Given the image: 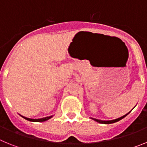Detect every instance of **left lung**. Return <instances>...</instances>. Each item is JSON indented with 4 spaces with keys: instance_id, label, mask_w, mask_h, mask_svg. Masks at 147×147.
<instances>
[{
    "instance_id": "left-lung-1",
    "label": "left lung",
    "mask_w": 147,
    "mask_h": 147,
    "mask_svg": "<svg viewBox=\"0 0 147 147\" xmlns=\"http://www.w3.org/2000/svg\"><path fill=\"white\" fill-rule=\"evenodd\" d=\"M129 113H127L126 115H123V116H121V117L120 118H118V119H114V120H110V121H103V120H99V119H93V118H91L93 120L96 121L98 122V123H100V124H113V123H115V122H117L121 120L122 119H124L125 116H127L128 114H129Z\"/></svg>"
}]
</instances>
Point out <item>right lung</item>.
<instances>
[{
    "instance_id": "add662e5",
    "label": "right lung",
    "mask_w": 147,
    "mask_h": 147,
    "mask_svg": "<svg viewBox=\"0 0 147 147\" xmlns=\"http://www.w3.org/2000/svg\"><path fill=\"white\" fill-rule=\"evenodd\" d=\"M23 119H26V120L29 121H33V122H43L45 121L49 120V119H51L52 118L53 115H51V116H48V117H45V118H42V119H29V118H26V117H24L23 115H21Z\"/></svg>"
}]
</instances>
